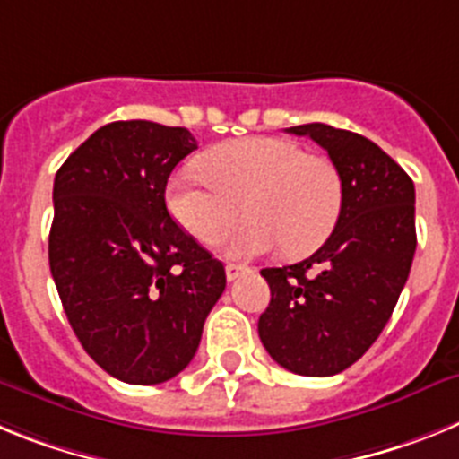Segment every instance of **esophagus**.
I'll list each match as a JSON object with an SVG mask.
<instances>
[{
  "instance_id": "1",
  "label": "esophagus",
  "mask_w": 459,
  "mask_h": 459,
  "mask_svg": "<svg viewBox=\"0 0 459 459\" xmlns=\"http://www.w3.org/2000/svg\"><path fill=\"white\" fill-rule=\"evenodd\" d=\"M246 266H241V264H227L225 266V273H227V280H230V282H232V280H237L238 275H243L246 273Z\"/></svg>"
}]
</instances>
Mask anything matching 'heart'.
I'll use <instances>...</instances> for the list:
<instances>
[{"mask_svg": "<svg viewBox=\"0 0 459 459\" xmlns=\"http://www.w3.org/2000/svg\"><path fill=\"white\" fill-rule=\"evenodd\" d=\"M193 168L172 174L168 206L174 221L200 243L222 241L243 213L250 218L227 243L232 257L285 248L317 250L335 230L344 188L328 158L312 156L285 137L255 135L218 144Z\"/></svg>", "mask_w": 459, "mask_h": 459, "instance_id": "1", "label": "heart"}]
</instances>
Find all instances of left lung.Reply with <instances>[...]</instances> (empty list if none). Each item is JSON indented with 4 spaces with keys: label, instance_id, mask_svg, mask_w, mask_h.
<instances>
[{
    "label": "left lung",
    "instance_id": "8db88e82",
    "mask_svg": "<svg viewBox=\"0 0 459 459\" xmlns=\"http://www.w3.org/2000/svg\"><path fill=\"white\" fill-rule=\"evenodd\" d=\"M326 149L344 188L340 221L299 264L262 269L271 303L259 340L275 363L303 377L347 370L391 319L416 253V190L409 174L359 133L291 126Z\"/></svg>",
    "mask_w": 459,
    "mask_h": 459
}]
</instances>
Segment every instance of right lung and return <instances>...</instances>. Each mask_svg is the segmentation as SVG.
Wrapping results in <instances>:
<instances>
[{"label": "right lung", "mask_w": 459, "mask_h": 459, "mask_svg": "<svg viewBox=\"0 0 459 459\" xmlns=\"http://www.w3.org/2000/svg\"><path fill=\"white\" fill-rule=\"evenodd\" d=\"M197 140L153 121H112L59 168L50 271L68 324L108 375L163 384L200 347L225 266L165 206L169 174Z\"/></svg>", "instance_id": "add662e5"}]
</instances>
